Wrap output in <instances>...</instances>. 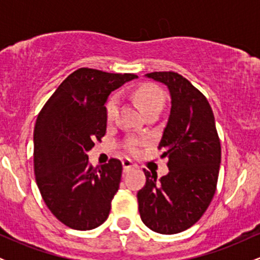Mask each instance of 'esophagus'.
<instances>
[{"label": "esophagus", "mask_w": 260, "mask_h": 260, "mask_svg": "<svg viewBox=\"0 0 260 260\" xmlns=\"http://www.w3.org/2000/svg\"><path fill=\"white\" fill-rule=\"evenodd\" d=\"M122 165H123V171L124 172H128L129 170L137 168L136 164H133V161L131 159H127V157H126V159L122 160Z\"/></svg>", "instance_id": "1"}]
</instances>
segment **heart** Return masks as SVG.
Listing matches in <instances>:
<instances>
[{"instance_id": "b5f03b06", "label": "heart", "mask_w": 260, "mask_h": 260, "mask_svg": "<svg viewBox=\"0 0 260 260\" xmlns=\"http://www.w3.org/2000/svg\"><path fill=\"white\" fill-rule=\"evenodd\" d=\"M133 96L145 115L151 111H161V109L164 106V101H165L162 90H161L159 86L150 84V83H144V84L137 86L136 90L133 92ZM117 104L118 99L116 95H112L106 103L105 112L109 121L113 120V117H115L116 111H117ZM138 145L139 142L136 139L128 140L127 143V148L132 153H137L138 151Z\"/></svg>"}]
</instances>
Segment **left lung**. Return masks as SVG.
<instances>
[{"mask_svg": "<svg viewBox=\"0 0 260 260\" xmlns=\"http://www.w3.org/2000/svg\"><path fill=\"white\" fill-rule=\"evenodd\" d=\"M149 78L168 85L171 111L157 149L168 156L170 172L143 170L147 183L139 190L142 221L162 235L189 229L205 213L215 194L221 144L207 98L176 72H151Z\"/></svg>", "mask_w": 260, "mask_h": 260, "instance_id": "8db88e82", "label": "left lung"}]
</instances>
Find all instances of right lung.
<instances>
[{
  "instance_id": "obj_1",
  "label": "right lung",
  "mask_w": 260,
  "mask_h": 260,
  "mask_svg": "<svg viewBox=\"0 0 260 260\" xmlns=\"http://www.w3.org/2000/svg\"><path fill=\"white\" fill-rule=\"evenodd\" d=\"M132 73L79 68L59 84L39 112L34 128V174L45 204L68 228L86 231L109 216L120 187L122 162H89L106 133L105 103Z\"/></svg>"
}]
</instances>
